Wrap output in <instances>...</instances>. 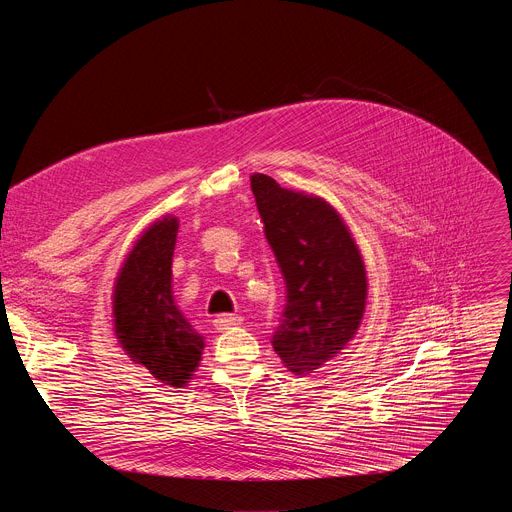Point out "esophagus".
I'll return each instance as SVG.
<instances>
[{"label":"esophagus","mask_w":512,"mask_h":512,"mask_svg":"<svg viewBox=\"0 0 512 512\" xmlns=\"http://www.w3.org/2000/svg\"><path fill=\"white\" fill-rule=\"evenodd\" d=\"M241 322H243L241 316L223 314V316H218V318L214 320V328H216L218 332H225V330H231V328H235V326H241Z\"/></svg>","instance_id":"34e87169"}]
</instances>
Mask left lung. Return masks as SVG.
<instances>
[{"instance_id": "left-lung-1", "label": "left lung", "mask_w": 512, "mask_h": 512, "mask_svg": "<svg viewBox=\"0 0 512 512\" xmlns=\"http://www.w3.org/2000/svg\"><path fill=\"white\" fill-rule=\"evenodd\" d=\"M251 190L287 287L271 344L287 371L310 375L360 328L367 267L344 218L324 198L281 188L265 174L251 176Z\"/></svg>"}]
</instances>
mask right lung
<instances>
[{"mask_svg": "<svg viewBox=\"0 0 512 512\" xmlns=\"http://www.w3.org/2000/svg\"><path fill=\"white\" fill-rule=\"evenodd\" d=\"M180 221L164 214L127 253L113 285V330L125 354L160 383L186 387L200 367L204 336L174 302L172 259Z\"/></svg>", "mask_w": 512, "mask_h": 512, "instance_id": "add662e5", "label": "right lung"}]
</instances>
